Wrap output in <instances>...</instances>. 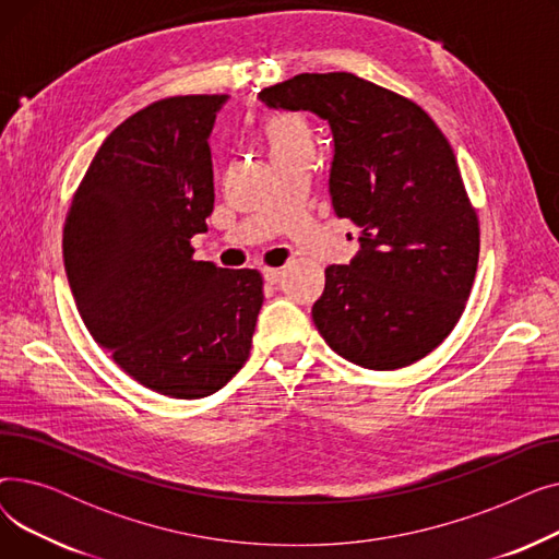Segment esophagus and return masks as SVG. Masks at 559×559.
<instances>
[{"instance_id":"esophagus-1","label":"esophagus","mask_w":559,"mask_h":559,"mask_svg":"<svg viewBox=\"0 0 559 559\" xmlns=\"http://www.w3.org/2000/svg\"><path fill=\"white\" fill-rule=\"evenodd\" d=\"M262 276H264V281H267L270 285H276L281 281V276H283V272L276 270V267H267V270H262Z\"/></svg>"}]
</instances>
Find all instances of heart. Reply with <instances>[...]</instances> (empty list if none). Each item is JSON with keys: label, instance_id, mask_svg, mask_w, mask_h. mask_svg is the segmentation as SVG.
<instances>
[{"label": "heart", "instance_id": "b5f03b06", "mask_svg": "<svg viewBox=\"0 0 559 559\" xmlns=\"http://www.w3.org/2000/svg\"><path fill=\"white\" fill-rule=\"evenodd\" d=\"M304 138H308V131L299 120H295V117H276V120L270 124L272 150H276V146L292 144L297 140H304Z\"/></svg>", "mask_w": 559, "mask_h": 559}]
</instances>
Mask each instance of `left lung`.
I'll use <instances>...</instances> for the list:
<instances>
[{"label":"left lung","mask_w":559,"mask_h":559,"mask_svg":"<svg viewBox=\"0 0 559 559\" xmlns=\"http://www.w3.org/2000/svg\"><path fill=\"white\" fill-rule=\"evenodd\" d=\"M258 99L329 124L333 209L360 226L354 260L326 267L319 335L365 369L421 360L462 317L480 251L449 140L415 102L348 72L297 74Z\"/></svg>","instance_id":"obj_1"}]
</instances>
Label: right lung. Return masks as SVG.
Returning <instances> with one entry per match:
<instances>
[{
  "instance_id": "obj_1",
  "label": "right lung",
  "mask_w": 559,
  "mask_h": 559,
  "mask_svg": "<svg viewBox=\"0 0 559 559\" xmlns=\"http://www.w3.org/2000/svg\"><path fill=\"white\" fill-rule=\"evenodd\" d=\"M226 99L169 97L131 115L99 146L63 230L85 329L171 399L211 396L242 369L264 299L255 270L192 260L215 203L209 138Z\"/></svg>"
}]
</instances>
